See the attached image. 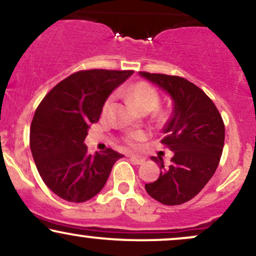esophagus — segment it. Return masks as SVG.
Here are the masks:
<instances>
[{
  "label": "esophagus",
  "instance_id": "obj_1",
  "mask_svg": "<svg viewBox=\"0 0 256 256\" xmlns=\"http://www.w3.org/2000/svg\"><path fill=\"white\" fill-rule=\"evenodd\" d=\"M128 158H131L132 162H134L136 165H142L143 162H144L146 158H142V156H136V155H128Z\"/></svg>",
  "mask_w": 256,
  "mask_h": 256
}]
</instances>
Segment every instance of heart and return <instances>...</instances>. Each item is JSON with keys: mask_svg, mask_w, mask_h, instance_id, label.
Returning <instances> with one entry per match:
<instances>
[{"mask_svg": "<svg viewBox=\"0 0 256 256\" xmlns=\"http://www.w3.org/2000/svg\"><path fill=\"white\" fill-rule=\"evenodd\" d=\"M126 96L140 110L149 112L155 110L160 102V94L152 85L146 82H138L130 85L125 91ZM114 101V96L110 95L106 100L104 104V112H107L112 107ZM146 138V134L143 131H131L125 134L124 142L130 148H138L140 142H143Z\"/></svg>", "mask_w": 256, "mask_h": 256, "instance_id": "heart-1", "label": "heart"}]
</instances>
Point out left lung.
<instances>
[{
  "label": "left lung",
  "instance_id": "8db88e82",
  "mask_svg": "<svg viewBox=\"0 0 256 256\" xmlns=\"http://www.w3.org/2000/svg\"><path fill=\"white\" fill-rule=\"evenodd\" d=\"M171 95L173 112L161 140L174 152L171 165L152 156L162 171L154 183L146 184L152 198L177 206L195 198L213 177L222 158L225 125L213 101L195 84L178 76L140 72Z\"/></svg>",
  "mask_w": 256,
  "mask_h": 256
}]
</instances>
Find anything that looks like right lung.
I'll use <instances>...</instances> for the list:
<instances>
[{
	"label": "right lung",
	"mask_w": 256,
	"mask_h": 256,
	"mask_svg": "<svg viewBox=\"0 0 256 256\" xmlns=\"http://www.w3.org/2000/svg\"><path fill=\"white\" fill-rule=\"evenodd\" d=\"M134 71L86 70L68 76L44 96L30 128L32 156L43 182L58 198L85 202L101 192L124 155L107 148L91 155L84 140L106 100Z\"/></svg>",
	"instance_id": "right-lung-1"
}]
</instances>
